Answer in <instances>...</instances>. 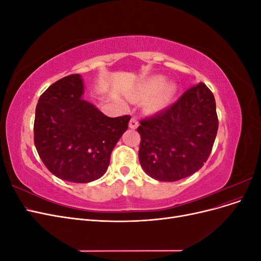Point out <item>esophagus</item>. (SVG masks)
I'll return each mask as SVG.
<instances>
[{
  "label": "esophagus",
  "instance_id": "1",
  "mask_svg": "<svg viewBox=\"0 0 261 261\" xmlns=\"http://www.w3.org/2000/svg\"><path fill=\"white\" fill-rule=\"evenodd\" d=\"M137 126H138L137 118L136 117H132L130 121H129V127L133 128V129H135V128H137Z\"/></svg>",
  "mask_w": 261,
  "mask_h": 261
}]
</instances>
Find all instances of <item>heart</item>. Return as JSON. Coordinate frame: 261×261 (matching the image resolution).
<instances>
[{
    "label": "heart",
    "mask_w": 261,
    "mask_h": 261,
    "mask_svg": "<svg viewBox=\"0 0 261 261\" xmlns=\"http://www.w3.org/2000/svg\"><path fill=\"white\" fill-rule=\"evenodd\" d=\"M163 85H164V78L154 77V78H152V80L148 81L143 87H141V89L139 91V96L140 97L152 96V94L156 93L162 88ZM174 91H175V87L173 85H169L165 87L163 91H161V93H159V96H158L152 101V103H151L152 108L160 109V108L164 107L170 101Z\"/></svg>",
    "instance_id": "b5f03b06"
}]
</instances>
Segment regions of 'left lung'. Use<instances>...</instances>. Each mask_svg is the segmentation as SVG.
Returning <instances> with one entry per match:
<instances>
[{"label":"left lung","instance_id":"left-lung-1","mask_svg":"<svg viewBox=\"0 0 261 261\" xmlns=\"http://www.w3.org/2000/svg\"><path fill=\"white\" fill-rule=\"evenodd\" d=\"M218 127L213 93L203 83L191 87L174 103L140 121L141 167L162 181L191 176L208 160Z\"/></svg>","mask_w":261,"mask_h":261}]
</instances>
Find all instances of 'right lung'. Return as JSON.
<instances>
[{
    "label": "right lung",
    "mask_w": 261,
    "mask_h": 261,
    "mask_svg": "<svg viewBox=\"0 0 261 261\" xmlns=\"http://www.w3.org/2000/svg\"><path fill=\"white\" fill-rule=\"evenodd\" d=\"M83 93L78 74L55 82L39 98L34 123L35 146L46 169L72 183H89L105 174L130 120L105 115L83 100Z\"/></svg>",
    "instance_id": "obj_1"
}]
</instances>
